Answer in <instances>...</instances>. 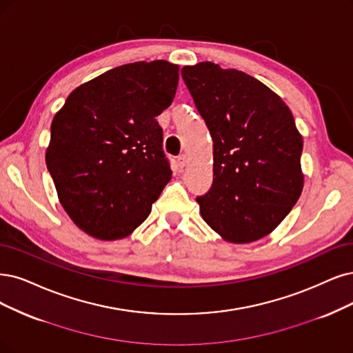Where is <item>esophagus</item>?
I'll use <instances>...</instances> for the list:
<instances>
[{
	"mask_svg": "<svg viewBox=\"0 0 353 353\" xmlns=\"http://www.w3.org/2000/svg\"><path fill=\"white\" fill-rule=\"evenodd\" d=\"M186 164H188V155L186 154H181L179 159H177V165L180 168H183V167H186Z\"/></svg>",
	"mask_w": 353,
	"mask_h": 353,
	"instance_id": "obj_1",
	"label": "esophagus"
}]
</instances>
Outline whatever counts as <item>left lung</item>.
I'll use <instances>...</instances> for the list:
<instances>
[{
  "mask_svg": "<svg viewBox=\"0 0 353 353\" xmlns=\"http://www.w3.org/2000/svg\"><path fill=\"white\" fill-rule=\"evenodd\" d=\"M214 141V181L196 198L205 223L245 244L275 230L301 196L303 137L285 101L243 71L214 62L181 68Z\"/></svg>",
  "mask_w": 353,
  "mask_h": 353,
  "instance_id": "obj_1",
  "label": "left lung"
}]
</instances>
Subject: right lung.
<instances>
[{
    "mask_svg": "<svg viewBox=\"0 0 353 353\" xmlns=\"http://www.w3.org/2000/svg\"><path fill=\"white\" fill-rule=\"evenodd\" d=\"M177 83L172 62L126 63L77 87L54 116L46 165L65 212L88 236L128 237L172 179L155 117Z\"/></svg>",
    "mask_w": 353,
    "mask_h": 353,
    "instance_id": "right-lung-1",
    "label": "right lung"
}]
</instances>
